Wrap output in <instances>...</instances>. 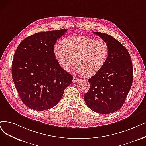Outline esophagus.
<instances>
[{
	"instance_id": "esophagus-1",
	"label": "esophagus",
	"mask_w": 146,
	"mask_h": 146,
	"mask_svg": "<svg viewBox=\"0 0 146 146\" xmlns=\"http://www.w3.org/2000/svg\"><path fill=\"white\" fill-rule=\"evenodd\" d=\"M80 81L79 78H77L76 77H73V79H72V82L73 83H75V82H77V81Z\"/></svg>"
}]
</instances>
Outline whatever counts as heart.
Returning <instances> with one entry per match:
<instances>
[{"label":"heart","mask_w":146,"mask_h":146,"mask_svg":"<svg viewBox=\"0 0 146 146\" xmlns=\"http://www.w3.org/2000/svg\"><path fill=\"white\" fill-rule=\"evenodd\" d=\"M110 46L106 40L89 37L74 36L56 44L54 54L60 66L68 72L77 65L76 72L81 75L92 77L100 72L106 63Z\"/></svg>","instance_id":"heart-1"}]
</instances>
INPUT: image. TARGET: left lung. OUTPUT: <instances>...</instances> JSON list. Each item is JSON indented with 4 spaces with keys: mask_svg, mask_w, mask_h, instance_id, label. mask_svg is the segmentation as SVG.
I'll return each instance as SVG.
<instances>
[{
    "mask_svg": "<svg viewBox=\"0 0 146 146\" xmlns=\"http://www.w3.org/2000/svg\"><path fill=\"white\" fill-rule=\"evenodd\" d=\"M108 44L110 54L101 71L88 79L90 89L84 97L86 105L96 113L117 111L124 104L133 81V66L129 52L110 35L94 32Z\"/></svg>",
    "mask_w": 146,
    "mask_h": 146,
    "instance_id": "left-lung-1",
    "label": "left lung"
}]
</instances>
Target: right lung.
Returning a JSON list of instances; mask_svg holds the SVG:
<instances>
[{
  "label": "right lung",
  "instance_id": "obj_1",
  "mask_svg": "<svg viewBox=\"0 0 146 146\" xmlns=\"http://www.w3.org/2000/svg\"><path fill=\"white\" fill-rule=\"evenodd\" d=\"M68 29L38 32L21 41L12 64V76L21 100L36 111L56 106L73 77L56 59L54 45Z\"/></svg>",
  "mask_w": 146,
  "mask_h": 146
}]
</instances>
